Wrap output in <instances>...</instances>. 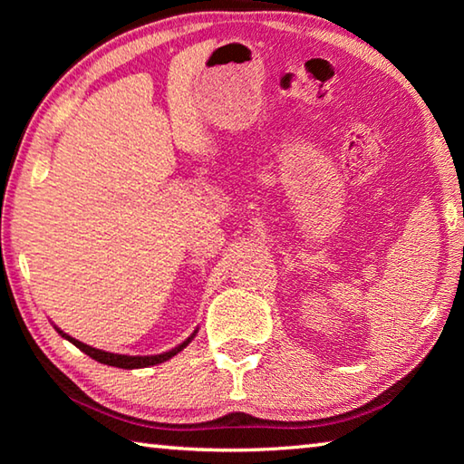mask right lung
<instances>
[{
  "label": "right lung",
  "mask_w": 464,
  "mask_h": 464,
  "mask_svg": "<svg viewBox=\"0 0 464 464\" xmlns=\"http://www.w3.org/2000/svg\"><path fill=\"white\" fill-rule=\"evenodd\" d=\"M57 332H59L63 337H65V340H69L73 345H77V348H80L82 352H85V354H88L90 358L98 360V362L108 364V366H116V368H129V371H130V368H147V366H155V364L166 362V360H169L171 356H176L178 352H182V350L186 348V345L190 343L192 337H194V335L188 337V340H186L184 343H179L178 348L166 352V354H157V356H124V354H112V352H104V350L92 348V345L82 343L80 340H75V337L63 334L61 329H57Z\"/></svg>",
  "instance_id": "1"
}]
</instances>
